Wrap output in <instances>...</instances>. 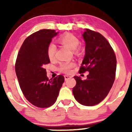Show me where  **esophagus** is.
<instances>
[{
	"instance_id": "obj_1",
	"label": "esophagus",
	"mask_w": 132,
	"mask_h": 132,
	"mask_svg": "<svg viewBox=\"0 0 132 132\" xmlns=\"http://www.w3.org/2000/svg\"><path fill=\"white\" fill-rule=\"evenodd\" d=\"M71 78H72V77L69 76H68V75H65V76H64V79H65V81H67V80L69 79H71Z\"/></svg>"
}]
</instances>
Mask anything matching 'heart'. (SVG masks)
Instances as JSON below:
<instances>
[{
  "label": "heart",
  "mask_w": 132,
  "mask_h": 132,
  "mask_svg": "<svg viewBox=\"0 0 132 132\" xmlns=\"http://www.w3.org/2000/svg\"><path fill=\"white\" fill-rule=\"evenodd\" d=\"M58 41L62 45L68 47L69 49L72 50L76 54H79L81 53V49L80 47L78 46L79 44V40L78 38L72 33H65V34L61 35V37H60L58 38ZM56 49V46L52 43H50L47 46V55H48V58L50 60H53L54 58ZM75 66L76 63L75 62H64L60 64L59 69L61 72H64V73H69L71 69L75 68Z\"/></svg>",
  "instance_id": "b5f03b06"
}]
</instances>
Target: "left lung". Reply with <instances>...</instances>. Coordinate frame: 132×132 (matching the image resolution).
Instances as JSON below:
<instances>
[{"label": "left lung", "instance_id": "obj_1", "mask_svg": "<svg viewBox=\"0 0 132 132\" xmlns=\"http://www.w3.org/2000/svg\"><path fill=\"white\" fill-rule=\"evenodd\" d=\"M86 42L85 56L79 73L88 71L86 80L75 76L74 97L86 106L99 104L108 95L116 78L117 60L110 43L101 33L86 29L82 35Z\"/></svg>", "mask_w": 132, "mask_h": 132}]
</instances>
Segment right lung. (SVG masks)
Listing matches in <instances>:
<instances>
[{"instance_id": "add662e5", "label": "right lung", "mask_w": 132, "mask_h": 132, "mask_svg": "<svg viewBox=\"0 0 132 132\" xmlns=\"http://www.w3.org/2000/svg\"><path fill=\"white\" fill-rule=\"evenodd\" d=\"M57 33L54 30L43 29L30 35L23 43L16 60L15 69L21 90L25 98L39 108L54 104L64 81L62 75L49 79L44 68L50 63L47 46Z\"/></svg>"}]
</instances>
